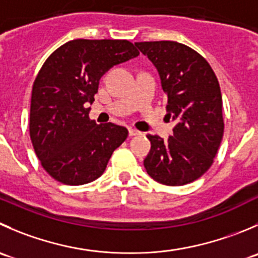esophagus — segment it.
Instances as JSON below:
<instances>
[{
  "instance_id": "34e87169",
  "label": "esophagus",
  "mask_w": 258,
  "mask_h": 258,
  "mask_svg": "<svg viewBox=\"0 0 258 258\" xmlns=\"http://www.w3.org/2000/svg\"><path fill=\"white\" fill-rule=\"evenodd\" d=\"M140 134H141V132L137 131V130H135V128H128V135H130V137L137 136V135H140Z\"/></svg>"
}]
</instances>
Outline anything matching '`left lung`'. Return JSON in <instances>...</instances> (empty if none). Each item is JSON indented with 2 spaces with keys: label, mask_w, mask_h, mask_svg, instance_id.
Returning a JSON list of instances; mask_svg holds the SVG:
<instances>
[{
  "label": "left lung",
  "mask_w": 258,
  "mask_h": 258,
  "mask_svg": "<svg viewBox=\"0 0 258 258\" xmlns=\"http://www.w3.org/2000/svg\"><path fill=\"white\" fill-rule=\"evenodd\" d=\"M159 73L167 97L169 139L147 135V174L169 186L189 184L213 164L223 137L222 94L213 69L201 54L176 41L135 42Z\"/></svg>",
  "instance_id": "obj_1"
}]
</instances>
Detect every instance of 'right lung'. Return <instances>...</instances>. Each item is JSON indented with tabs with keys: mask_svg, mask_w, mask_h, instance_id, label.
<instances>
[{
	"mask_svg": "<svg viewBox=\"0 0 258 258\" xmlns=\"http://www.w3.org/2000/svg\"><path fill=\"white\" fill-rule=\"evenodd\" d=\"M139 54L127 40L77 39L44 62L32 87L30 137L42 167L55 180L67 185L93 181L127 139L126 127L89 119L88 106L102 76Z\"/></svg>",
	"mask_w": 258,
	"mask_h": 258,
	"instance_id": "right-lung-1",
	"label": "right lung"
}]
</instances>
